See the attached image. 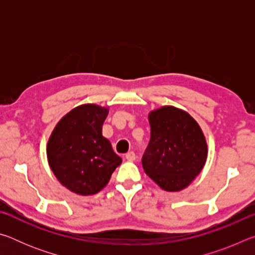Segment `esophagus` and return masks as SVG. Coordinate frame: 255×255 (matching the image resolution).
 Wrapping results in <instances>:
<instances>
[{"label":"esophagus","mask_w":255,"mask_h":255,"mask_svg":"<svg viewBox=\"0 0 255 255\" xmlns=\"http://www.w3.org/2000/svg\"><path fill=\"white\" fill-rule=\"evenodd\" d=\"M125 158H126L129 162H132L136 159V155L133 152H128L126 155H125Z\"/></svg>","instance_id":"1"}]
</instances>
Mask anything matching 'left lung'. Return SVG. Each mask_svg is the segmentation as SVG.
Masks as SVG:
<instances>
[{
    "instance_id": "left-lung-1",
    "label": "left lung",
    "mask_w": 255,
    "mask_h": 255,
    "mask_svg": "<svg viewBox=\"0 0 255 255\" xmlns=\"http://www.w3.org/2000/svg\"><path fill=\"white\" fill-rule=\"evenodd\" d=\"M148 122L150 140L141 159L145 173L165 191H181L204 169L205 133L187 111L173 106L152 110Z\"/></svg>"
}]
</instances>
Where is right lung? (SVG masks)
Instances as JSON below:
<instances>
[{
	"mask_svg": "<svg viewBox=\"0 0 255 255\" xmlns=\"http://www.w3.org/2000/svg\"><path fill=\"white\" fill-rule=\"evenodd\" d=\"M109 108L85 103L56 124L47 143V161L56 179L70 191L92 196L106 187L123 159L102 136Z\"/></svg>",
	"mask_w": 255,
	"mask_h": 255,
	"instance_id": "add662e5",
	"label": "right lung"
}]
</instances>
